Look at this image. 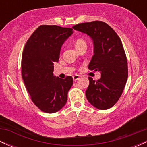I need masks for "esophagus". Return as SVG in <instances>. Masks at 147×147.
I'll return each mask as SVG.
<instances>
[{"label": "esophagus", "mask_w": 147, "mask_h": 147, "mask_svg": "<svg viewBox=\"0 0 147 147\" xmlns=\"http://www.w3.org/2000/svg\"><path fill=\"white\" fill-rule=\"evenodd\" d=\"M72 77H73L74 81H77V79H79V77H80V76H79V75H75Z\"/></svg>", "instance_id": "34e87169"}]
</instances>
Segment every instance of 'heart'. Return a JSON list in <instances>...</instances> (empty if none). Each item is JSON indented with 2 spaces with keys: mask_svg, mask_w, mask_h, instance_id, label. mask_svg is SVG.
Instances as JSON below:
<instances>
[{
  "mask_svg": "<svg viewBox=\"0 0 147 147\" xmlns=\"http://www.w3.org/2000/svg\"><path fill=\"white\" fill-rule=\"evenodd\" d=\"M86 45V42L84 41V39H82V38H79V39L76 40L75 43L76 48H79V47L82 46V45Z\"/></svg>",
  "mask_w": 147,
  "mask_h": 147,
  "instance_id": "obj_1",
  "label": "heart"
}]
</instances>
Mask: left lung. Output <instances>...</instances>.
Returning a JSON list of instances; mask_svg holds the SVG:
<instances>
[{
  "instance_id": "obj_1",
  "label": "left lung",
  "mask_w": 147,
  "mask_h": 147,
  "mask_svg": "<svg viewBox=\"0 0 147 147\" xmlns=\"http://www.w3.org/2000/svg\"><path fill=\"white\" fill-rule=\"evenodd\" d=\"M72 28L92 38L94 54L88 69L101 74L97 81L88 77L89 86L86 91L88 101L100 110L110 109L122 95L128 78L127 59L122 41L103 21L79 23Z\"/></svg>"
}]
</instances>
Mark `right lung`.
Instances as JSON below:
<instances>
[{
    "mask_svg": "<svg viewBox=\"0 0 147 147\" xmlns=\"http://www.w3.org/2000/svg\"><path fill=\"white\" fill-rule=\"evenodd\" d=\"M73 33L72 28L41 25L25 45L22 55V77L34 104L48 113L65 106L73 84L71 76L61 79L53 75L54 63L59 59L64 42Z\"/></svg>",
    "mask_w": 147,
    "mask_h": 147,
    "instance_id": "add662e5",
    "label": "right lung"
}]
</instances>
